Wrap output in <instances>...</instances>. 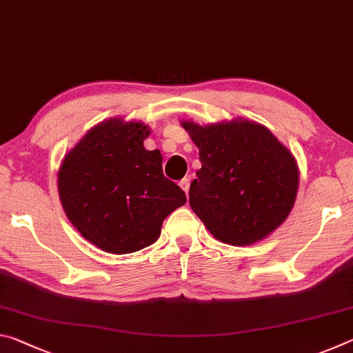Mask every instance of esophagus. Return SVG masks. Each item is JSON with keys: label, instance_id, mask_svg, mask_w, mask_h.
I'll list each match as a JSON object with an SVG mask.
<instances>
[{"label": "esophagus", "instance_id": "esophagus-1", "mask_svg": "<svg viewBox=\"0 0 353 353\" xmlns=\"http://www.w3.org/2000/svg\"><path fill=\"white\" fill-rule=\"evenodd\" d=\"M190 183H191V179H190V177H185V179H182L181 182H179V185H181V188H182L187 194H188V191H190Z\"/></svg>", "mask_w": 353, "mask_h": 353}]
</instances>
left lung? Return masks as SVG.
<instances>
[{
  "label": "left lung",
  "instance_id": "left-lung-1",
  "mask_svg": "<svg viewBox=\"0 0 353 353\" xmlns=\"http://www.w3.org/2000/svg\"><path fill=\"white\" fill-rule=\"evenodd\" d=\"M182 126L199 148L202 163L190 185V205L216 240L249 246L288 218L299 168L270 129L241 118Z\"/></svg>",
  "mask_w": 353,
  "mask_h": 353
}]
</instances>
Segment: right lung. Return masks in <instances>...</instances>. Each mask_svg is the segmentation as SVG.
Here are the masks:
<instances>
[{"mask_svg": "<svg viewBox=\"0 0 353 353\" xmlns=\"http://www.w3.org/2000/svg\"><path fill=\"white\" fill-rule=\"evenodd\" d=\"M149 128L110 118L65 155L59 198L79 234L104 252L130 254L157 241L163 219L187 196L163 176L162 154L143 141Z\"/></svg>", "mask_w": 353, "mask_h": 353, "instance_id": "right-lung-1", "label": "right lung"}]
</instances>
